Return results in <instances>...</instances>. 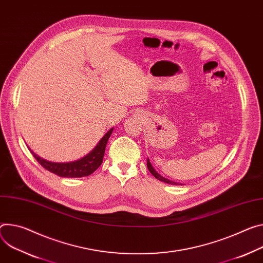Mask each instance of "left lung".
Masks as SVG:
<instances>
[{"label": "left lung", "mask_w": 263, "mask_h": 263, "mask_svg": "<svg viewBox=\"0 0 263 263\" xmlns=\"http://www.w3.org/2000/svg\"><path fill=\"white\" fill-rule=\"evenodd\" d=\"M147 166H148V169H149V171L151 172V174L155 177V178H157L158 180H160V181H163V182H165V183H169V184H174V185H178V184H181V183H178V182H175V181H172V180H170V179H166L165 177H163V176H161L160 174H158L157 173V171L153 168V165L151 164V162H150V160H149V158L147 159Z\"/></svg>", "instance_id": "8db88e82"}]
</instances>
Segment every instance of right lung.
<instances>
[{"instance_id": "add662e5", "label": "right lung", "mask_w": 263, "mask_h": 263, "mask_svg": "<svg viewBox=\"0 0 263 263\" xmlns=\"http://www.w3.org/2000/svg\"><path fill=\"white\" fill-rule=\"evenodd\" d=\"M114 128H111L98 142V145L95 146L87 155L84 157L68 162H53L46 160L39 155H36L33 151H31L34 158L41 163L43 168L46 170L50 171L51 173L60 176V177H67V178H77V177H84L92 174L95 170L103 162L105 150L108 139L110 138Z\"/></svg>"}]
</instances>
